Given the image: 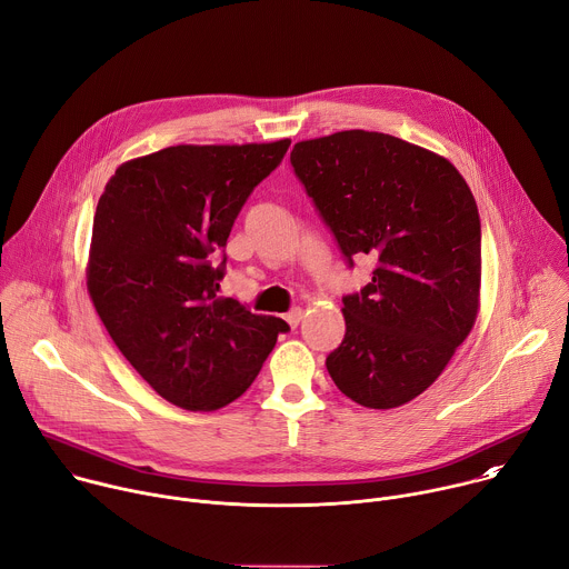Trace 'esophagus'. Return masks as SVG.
I'll return each mask as SVG.
<instances>
[{"mask_svg": "<svg viewBox=\"0 0 569 569\" xmlns=\"http://www.w3.org/2000/svg\"><path fill=\"white\" fill-rule=\"evenodd\" d=\"M283 319L288 321V327H290V329H297V327H299V321L303 319V310H301V308H295V310H290L288 315H283Z\"/></svg>", "mask_w": 569, "mask_h": 569, "instance_id": "obj_1", "label": "esophagus"}]
</instances>
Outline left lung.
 Here are the masks:
<instances>
[{"mask_svg": "<svg viewBox=\"0 0 569 569\" xmlns=\"http://www.w3.org/2000/svg\"><path fill=\"white\" fill-rule=\"evenodd\" d=\"M290 161L349 263L378 261L371 283L342 299L347 333L327 369L362 408H400L441 376L475 327V198L443 154L385 132L297 141Z\"/></svg>", "mask_w": 569, "mask_h": 569, "instance_id": "1", "label": "left lung"}]
</instances>
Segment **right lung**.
<instances>
[{
  "instance_id": "obj_1",
  "label": "right lung",
  "mask_w": 569,
  "mask_h": 569,
  "mask_svg": "<svg viewBox=\"0 0 569 569\" xmlns=\"http://www.w3.org/2000/svg\"><path fill=\"white\" fill-rule=\"evenodd\" d=\"M288 146H169L123 161L99 198L90 299L123 358L182 410L213 412L246 393L288 331L283 319L220 297L213 266Z\"/></svg>"
}]
</instances>
